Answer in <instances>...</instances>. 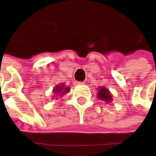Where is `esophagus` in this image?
<instances>
[{
    "mask_svg": "<svg viewBox=\"0 0 156 156\" xmlns=\"http://www.w3.org/2000/svg\"><path fill=\"white\" fill-rule=\"evenodd\" d=\"M74 83H75V85H83V84H85V82H79V81H75Z\"/></svg>",
    "mask_w": 156,
    "mask_h": 156,
    "instance_id": "obj_1",
    "label": "esophagus"
}]
</instances>
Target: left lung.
I'll list each match as a JSON object with an SVG mask.
<instances>
[{"label":"left lung","instance_id":"1","mask_svg":"<svg viewBox=\"0 0 156 156\" xmlns=\"http://www.w3.org/2000/svg\"><path fill=\"white\" fill-rule=\"evenodd\" d=\"M98 95H97V98L102 101H105L107 103H110L112 102L113 100V96L111 94V92L109 91L108 89L105 87H99L98 88Z\"/></svg>","mask_w":156,"mask_h":156}]
</instances>
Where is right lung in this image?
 <instances>
[{
    "label": "right lung",
    "instance_id": "obj_1",
    "mask_svg": "<svg viewBox=\"0 0 156 156\" xmlns=\"http://www.w3.org/2000/svg\"><path fill=\"white\" fill-rule=\"evenodd\" d=\"M69 90H70V87H66L65 84H63V83L62 84H58V85L55 86L54 88H53V90H52L53 93H54V96L53 97L57 98L58 96H59L61 98L64 95H66L67 93H69Z\"/></svg>",
    "mask_w": 156,
    "mask_h": 156
}]
</instances>
